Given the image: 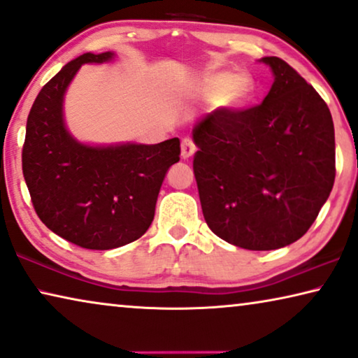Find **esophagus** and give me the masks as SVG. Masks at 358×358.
I'll return each mask as SVG.
<instances>
[{"label": "esophagus", "mask_w": 358, "mask_h": 358, "mask_svg": "<svg viewBox=\"0 0 358 358\" xmlns=\"http://www.w3.org/2000/svg\"><path fill=\"white\" fill-rule=\"evenodd\" d=\"M195 150H196L195 145L190 141V138H184V141L180 142V157H182L184 159H189L190 157H194Z\"/></svg>", "instance_id": "1"}]
</instances>
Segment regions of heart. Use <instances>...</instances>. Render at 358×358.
<instances>
[{
  "label": "heart",
  "mask_w": 358,
  "mask_h": 358,
  "mask_svg": "<svg viewBox=\"0 0 358 358\" xmlns=\"http://www.w3.org/2000/svg\"><path fill=\"white\" fill-rule=\"evenodd\" d=\"M200 95L216 100L222 96V103L227 108H241L253 96L255 82L248 74H237L232 72H213L208 74L200 84Z\"/></svg>",
  "instance_id": "heart-1"
}]
</instances>
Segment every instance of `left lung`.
Wrapping results in <instances>:
<instances>
[{
    "mask_svg": "<svg viewBox=\"0 0 358 358\" xmlns=\"http://www.w3.org/2000/svg\"><path fill=\"white\" fill-rule=\"evenodd\" d=\"M262 105L216 110L195 124L201 211L222 241L247 250L291 245L310 229L334 184V124L318 92L276 56Z\"/></svg>",
    "mask_w": 358,
    "mask_h": 358,
    "instance_id": "obj_1",
    "label": "left lung"
}]
</instances>
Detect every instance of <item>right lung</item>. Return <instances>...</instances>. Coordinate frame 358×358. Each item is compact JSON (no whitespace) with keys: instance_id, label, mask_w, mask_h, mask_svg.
<instances>
[{"instance_id":"obj_1","label":"right lung","mask_w":358,"mask_h":358,"mask_svg":"<svg viewBox=\"0 0 358 358\" xmlns=\"http://www.w3.org/2000/svg\"><path fill=\"white\" fill-rule=\"evenodd\" d=\"M115 58L113 51L85 53L67 63L35 98L22 150L24 179L41 222L90 250L122 247L147 232L164 176L180 155L178 137L89 145L67 131L64 95L80 66Z\"/></svg>"}]
</instances>
